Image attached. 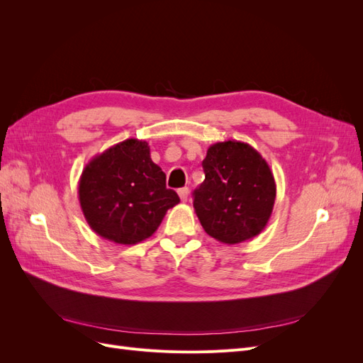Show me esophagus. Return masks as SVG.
<instances>
[{"mask_svg": "<svg viewBox=\"0 0 363 363\" xmlns=\"http://www.w3.org/2000/svg\"><path fill=\"white\" fill-rule=\"evenodd\" d=\"M179 196H180L182 201H188L189 188H182V189H179Z\"/></svg>", "mask_w": 363, "mask_h": 363, "instance_id": "1", "label": "esophagus"}]
</instances>
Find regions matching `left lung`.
<instances>
[{
  "mask_svg": "<svg viewBox=\"0 0 363 363\" xmlns=\"http://www.w3.org/2000/svg\"><path fill=\"white\" fill-rule=\"evenodd\" d=\"M206 179L194 191L204 232L223 244H240L267 227L276 182L267 160L245 142H216L203 160Z\"/></svg>",
  "mask_w": 363,
  "mask_h": 363,
  "instance_id": "left-lung-1",
  "label": "left lung"
}]
</instances>
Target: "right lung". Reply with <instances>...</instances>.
<instances>
[{
  "label": "right lung",
  "instance_id": "1",
  "mask_svg": "<svg viewBox=\"0 0 363 363\" xmlns=\"http://www.w3.org/2000/svg\"><path fill=\"white\" fill-rule=\"evenodd\" d=\"M79 200L96 235L121 245L150 238L180 203L145 140L127 139L95 156L82 172Z\"/></svg>",
  "mask_w": 363,
  "mask_h": 363
}]
</instances>
